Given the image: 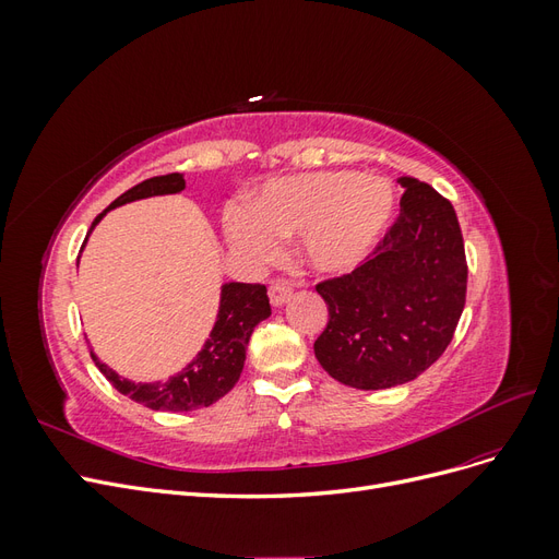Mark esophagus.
Returning <instances> with one entry per match:
<instances>
[{"mask_svg":"<svg viewBox=\"0 0 559 559\" xmlns=\"http://www.w3.org/2000/svg\"><path fill=\"white\" fill-rule=\"evenodd\" d=\"M267 294H270V302H273V306H284V302L289 300V296L294 294V286L289 280H275L273 284H270Z\"/></svg>","mask_w":559,"mask_h":559,"instance_id":"1","label":"esophagus"}]
</instances>
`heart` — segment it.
Returning <instances> with one entry per match:
<instances>
[{"label":"heart","instance_id":"obj_1","mask_svg":"<svg viewBox=\"0 0 559 559\" xmlns=\"http://www.w3.org/2000/svg\"><path fill=\"white\" fill-rule=\"evenodd\" d=\"M394 191L359 173H310L270 181L230 212L228 240L253 259H273L280 238L302 235V253L321 273H343L370 251L394 216Z\"/></svg>","mask_w":559,"mask_h":559}]
</instances>
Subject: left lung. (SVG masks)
Returning a JSON list of instances; mask_svg holds the SVG:
<instances>
[{
	"label": "left lung",
	"instance_id": "1",
	"mask_svg": "<svg viewBox=\"0 0 559 559\" xmlns=\"http://www.w3.org/2000/svg\"><path fill=\"white\" fill-rule=\"evenodd\" d=\"M401 212L352 273L317 284L326 329L314 341L326 373L354 389L415 380L450 345L466 302V253L454 207L401 177Z\"/></svg>",
	"mask_w": 559,
	"mask_h": 559
}]
</instances>
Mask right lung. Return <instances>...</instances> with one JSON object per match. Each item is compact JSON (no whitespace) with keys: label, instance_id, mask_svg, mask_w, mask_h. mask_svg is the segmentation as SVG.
I'll use <instances>...</instances> for the list:
<instances>
[{"label":"right lung","instance_id":"1","mask_svg":"<svg viewBox=\"0 0 559 559\" xmlns=\"http://www.w3.org/2000/svg\"><path fill=\"white\" fill-rule=\"evenodd\" d=\"M183 186L186 181L181 173L151 177L138 186H132L123 195H118L107 210L148 195L179 193L183 191ZM103 214L95 216L93 226L103 218ZM270 312L273 310H270L265 284H226L222 292V310H218V319L205 349H202L179 376L165 382L134 384L130 380H121L111 368L99 364L95 354H91V357L118 392L146 405L151 411L189 413L195 408H207V405L226 396L235 386V382L240 380L249 337L253 329H257V324H261L265 317H270Z\"/></svg>","mask_w":559,"mask_h":559}]
</instances>
